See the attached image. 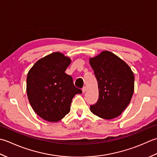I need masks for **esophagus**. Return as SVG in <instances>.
<instances>
[{
	"label": "esophagus",
	"instance_id": "esophagus-1",
	"mask_svg": "<svg viewBox=\"0 0 157 157\" xmlns=\"http://www.w3.org/2000/svg\"><path fill=\"white\" fill-rule=\"evenodd\" d=\"M86 90H87V87H85H85H82V92H83V93H85V92L86 91Z\"/></svg>",
	"mask_w": 157,
	"mask_h": 157
}]
</instances>
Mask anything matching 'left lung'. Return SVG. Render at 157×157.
Returning a JSON list of instances; mask_svg holds the SVG:
<instances>
[{
  "label": "left lung",
  "mask_w": 157,
  "mask_h": 157,
  "mask_svg": "<svg viewBox=\"0 0 157 157\" xmlns=\"http://www.w3.org/2000/svg\"><path fill=\"white\" fill-rule=\"evenodd\" d=\"M96 77L99 98L90 105L93 114L104 119H114L130 103L134 91V75L127 63L108 51L89 59Z\"/></svg>",
  "instance_id": "1"
}]
</instances>
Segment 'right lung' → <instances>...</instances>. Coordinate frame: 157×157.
I'll use <instances>...</instances> for the list:
<instances>
[{
    "label": "right lung",
    "instance_id": "add662e5",
    "mask_svg": "<svg viewBox=\"0 0 157 157\" xmlns=\"http://www.w3.org/2000/svg\"><path fill=\"white\" fill-rule=\"evenodd\" d=\"M71 59L59 52L38 60L28 73L26 92L34 111L43 119L57 122L70 110L72 98L81 89L76 88L66 70Z\"/></svg>",
    "mask_w": 157,
    "mask_h": 157
}]
</instances>
